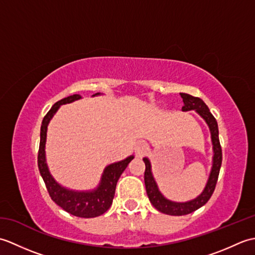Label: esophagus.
Returning a JSON list of instances; mask_svg holds the SVG:
<instances>
[{"label": "esophagus", "mask_w": 255, "mask_h": 255, "mask_svg": "<svg viewBox=\"0 0 255 255\" xmlns=\"http://www.w3.org/2000/svg\"><path fill=\"white\" fill-rule=\"evenodd\" d=\"M147 150H148V145L147 144H145L144 142H139L136 145V148H134V152H136V155L140 158V156H142V155L145 154V152H147Z\"/></svg>", "instance_id": "esophagus-1"}]
</instances>
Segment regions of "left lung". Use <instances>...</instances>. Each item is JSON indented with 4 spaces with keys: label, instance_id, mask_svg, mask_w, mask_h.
<instances>
[{
    "label": "left lung",
    "instance_id": "obj_1",
    "mask_svg": "<svg viewBox=\"0 0 255 255\" xmlns=\"http://www.w3.org/2000/svg\"><path fill=\"white\" fill-rule=\"evenodd\" d=\"M184 102V106L182 107L183 112L195 111L198 115L202 117L205 123L207 124L210 131L211 144H213V164H211L210 173L208 176L207 183L197 197H195L187 202H174V200L167 199L163 194L160 192L158 184L155 182V178L152 173V166H151L150 160L144 156L143 162L145 164L144 171V185L147 195L150 199L151 204L154 206L155 209L166 215L171 216H184L191 214L193 211L197 210L198 208L208 202L209 198L213 195L216 183L218 180L221 161H223V153H221V147L219 142V131H218V124L216 122L215 117L211 115L208 106L205 104L203 100L198 97H194L187 93H180Z\"/></svg>",
    "mask_w": 255,
    "mask_h": 255
}]
</instances>
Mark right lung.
<instances>
[{
  "label": "right lung",
  "instance_id": "right-lung-1",
  "mask_svg": "<svg viewBox=\"0 0 255 255\" xmlns=\"http://www.w3.org/2000/svg\"><path fill=\"white\" fill-rule=\"evenodd\" d=\"M101 93H96L92 96H99ZM82 99V96L79 94H73L68 96L66 99H62L57 102L53 105L50 111L47 113L44 117V121L41 123L40 128V144L39 152H38V167H39L40 175L44 180L46 187L48 189L51 199L58 206L68 211L69 214L81 218H94L97 216H101L110 209L113 203V198L115 196L116 184L119 177L123 174V172L126 170L134 156L129 155L126 159L122 161L114 162L108 164L102 173L101 181L95 188L88 189V191H75L62 186L60 183H58L55 177L51 175L49 167L46 160V141H47V130L48 125H49L52 117L58 112L61 105L70 104L78 100Z\"/></svg>",
  "mask_w": 255,
  "mask_h": 255
}]
</instances>
